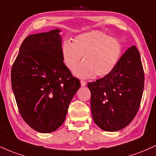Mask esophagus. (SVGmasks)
Instances as JSON below:
<instances>
[{"label":"esophagus","mask_w":156,"mask_h":156,"mask_svg":"<svg viewBox=\"0 0 156 156\" xmlns=\"http://www.w3.org/2000/svg\"><path fill=\"white\" fill-rule=\"evenodd\" d=\"M80 85H81V87H85V86L87 85V83H86V81H84V80H80Z\"/></svg>","instance_id":"34e87169"}]
</instances>
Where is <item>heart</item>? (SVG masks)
<instances>
[{"label": "heart", "mask_w": 156, "mask_h": 156, "mask_svg": "<svg viewBox=\"0 0 156 156\" xmlns=\"http://www.w3.org/2000/svg\"><path fill=\"white\" fill-rule=\"evenodd\" d=\"M122 51L118 39L98 31L77 36L73 43L64 41L62 47L64 63L70 70L83 56L84 62L74 69L75 76L83 78L108 76L117 67Z\"/></svg>", "instance_id": "obj_1"}]
</instances>
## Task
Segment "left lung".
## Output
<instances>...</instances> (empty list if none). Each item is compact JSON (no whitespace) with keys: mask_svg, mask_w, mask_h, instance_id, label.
<instances>
[{"mask_svg":"<svg viewBox=\"0 0 156 156\" xmlns=\"http://www.w3.org/2000/svg\"><path fill=\"white\" fill-rule=\"evenodd\" d=\"M144 83L140 54L133 45L110 74L87 84L96 125L105 131H117L129 125L140 106Z\"/></svg>","mask_w":156,"mask_h":156,"instance_id":"left-lung-1","label":"left lung"}]
</instances>
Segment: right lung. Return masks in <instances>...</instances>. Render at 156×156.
I'll list each match as a JSON object with an SVG mask.
<instances>
[{"label":"right lung","mask_w":156,"mask_h":156,"mask_svg":"<svg viewBox=\"0 0 156 156\" xmlns=\"http://www.w3.org/2000/svg\"><path fill=\"white\" fill-rule=\"evenodd\" d=\"M58 29L23 40L11 72L12 87L21 117L34 130L51 133L65 120L80 87L63 62Z\"/></svg>","instance_id":"1"}]
</instances>
